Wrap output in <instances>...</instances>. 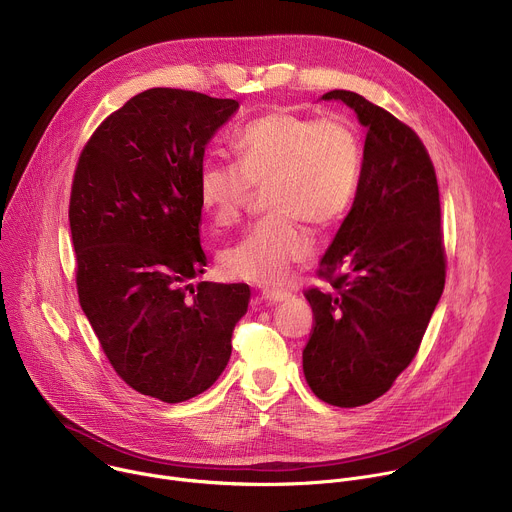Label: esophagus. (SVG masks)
<instances>
[{"mask_svg": "<svg viewBox=\"0 0 512 512\" xmlns=\"http://www.w3.org/2000/svg\"><path fill=\"white\" fill-rule=\"evenodd\" d=\"M261 298H263L265 302H269V304H279V302H283V300H287V298H289V291H285V289H269V287H265V289L261 291Z\"/></svg>", "mask_w": 512, "mask_h": 512, "instance_id": "1", "label": "esophagus"}]
</instances>
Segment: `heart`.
I'll return each mask as SVG.
<instances>
[{"label":"heart","mask_w":512,"mask_h":512,"mask_svg":"<svg viewBox=\"0 0 512 512\" xmlns=\"http://www.w3.org/2000/svg\"><path fill=\"white\" fill-rule=\"evenodd\" d=\"M237 162H206L198 202L216 227L237 223L255 186H265L273 214L221 255L225 275L259 285L281 283L310 255L302 221L328 227L348 210L362 164L356 129L340 117L314 119L277 109L247 123L235 137Z\"/></svg>","instance_id":"1"}]
</instances>
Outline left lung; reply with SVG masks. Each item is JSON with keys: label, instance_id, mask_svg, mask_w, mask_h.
Segmentation results:
<instances>
[{"label": "left lung", "instance_id": "1", "mask_svg": "<svg viewBox=\"0 0 512 512\" xmlns=\"http://www.w3.org/2000/svg\"><path fill=\"white\" fill-rule=\"evenodd\" d=\"M322 99L348 105L367 139L352 208L318 269L334 291H306L316 324L302 358L318 399L358 407L409 367L442 298L440 190L411 127L350 91Z\"/></svg>", "mask_w": 512, "mask_h": 512}]
</instances>
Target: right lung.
<instances>
[{
  "instance_id": "add662e5",
  "label": "right lung",
  "mask_w": 512,
  "mask_h": 512,
  "mask_svg": "<svg viewBox=\"0 0 512 512\" xmlns=\"http://www.w3.org/2000/svg\"><path fill=\"white\" fill-rule=\"evenodd\" d=\"M237 109L194 91H143L97 127L72 180L81 308L115 373L164 403L221 377L251 298L247 283H188L206 265L204 148Z\"/></svg>"
}]
</instances>
